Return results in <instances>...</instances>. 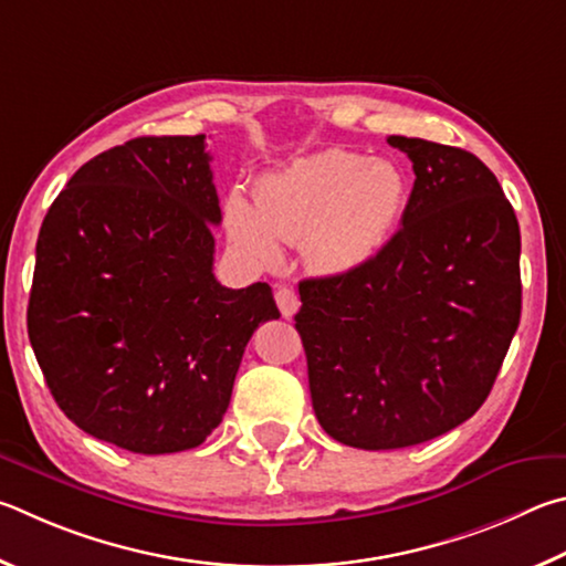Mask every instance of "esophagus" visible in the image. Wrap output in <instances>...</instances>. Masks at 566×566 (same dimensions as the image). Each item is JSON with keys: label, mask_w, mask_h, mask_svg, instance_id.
Segmentation results:
<instances>
[{"label": "esophagus", "mask_w": 566, "mask_h": 566, "mask_svg": "<svg viewBox=\"0 0 566 566\" xmlns=\"http://www.w3.org/2000/svg\"><path fill=\"white\" fill-rule=\"evenodd\" d=\"M275 303H277V308H281L283 318H293V315L301 308L298 293H295L293 289H285V285H281V289L275 291Z\"/></svg>", "instance_id": "esophagus-1"}]
</instances>
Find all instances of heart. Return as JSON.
<instances>
[{
  "label": "heart",
  "instance_id": "heart-1",
  "mask_svg": "<svg viewBox=\"0 0 566 566\" xmlns=\"http://www.w3.org/2000/svg\"><path fill=\"white\" fill-rule=\"evenodd\" d=\"M408 198V176L390 158L333 148L265 174L255 186V206L233 191L226 198V228L258 261H275L281 238H289L305 241L321 271L350 273L398 231Z\"/></svg>",
  "mask_w": 566,
  "mask_h": 566
}]
</instances>
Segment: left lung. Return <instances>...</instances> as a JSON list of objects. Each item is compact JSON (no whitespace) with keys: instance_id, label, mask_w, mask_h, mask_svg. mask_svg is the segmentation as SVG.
Segmentation results:
<instances>
[{"instance_id":"obj_1","label":"left lung","mask_w":566,"mask_h":566,"mask_svg":"<svg viewBox=\"0 0 566 566\" xmlns=\"http://www.w3.org/2000/svg\"><path fill=\"white\" fill-rule=\"evenodd\" d=\"M415 171L402 228L358 271L301 283L313 410L358 450L428 442L482 408L522 313L520 223L464 148L390 136Z\"/></svg>"}]
</instances>
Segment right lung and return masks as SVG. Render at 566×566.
Listing matches in <instances>:
<instances>
[{"mask_svg":"<svg viewBox=\"0 0 566 566\" xmlns=\"http://www.w3.org/2000/svg\"><path fill=\"white\" fill-rule=\"evenodd\" d=\"M221 206L206 136H142L94 156L44 216L27 328L62 412L138 454L198 448L228 410L268 283L213 275Z\"/></svg>","mask_w":566,"mask_h":566,"instance_id":"1","label":"right lung"}]
</instances>
